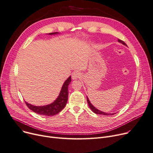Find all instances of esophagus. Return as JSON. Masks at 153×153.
Segmentation results:
<instances>
[{
  "mask_svg": "<svg viewBox=\"0 0 153 153\" xmlns=\"http://www.w3.org/2000/svg\"><path fill=\"white\" fill-rule=\"evenodd\" d=\"M80 76H81V74L79 72H78V71H75V72H74L72 74V79L74 80L77 79L79 77H80Z\"/></svg>",
  "mask_w": 153,
  "mask_h": 153,
  "instance_id": "esophagus-1",
  "label": "esophagus"
}]
</instances>
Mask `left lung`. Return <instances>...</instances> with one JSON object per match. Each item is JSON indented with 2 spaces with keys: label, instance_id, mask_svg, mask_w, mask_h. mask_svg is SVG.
I'll use <instances>...</instances> for the list:
<instances>
[{
  "label": "left lung",
  "instance_id": "left-lung-1",
  "mask_svg": "<svg viewBox=\"0 0 153 153\" xmlns=\"http://www.w3.org/2000/svg\"><path fill=\"white\" fill-rule=\"evenodd\" d=\"M118 42H120V43H122L123 44H124V45H127L126 44L124 41H123V40H122L118 39ZM87 102H88V106H89L90 108L91 109V111H92L94 113L98 114H103V115H105V116H109V115H113L114 114H108V113L107 114L106 113H104V112H103V111H101L100 110H98V109H97L95 107H94L92 105H91V103L90 102V101H89V100H88L87 97Z\"/></svg>",
  "mask_w": 153,
  "mask_h": 153
}]
</instances>
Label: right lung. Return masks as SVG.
Masks as SVG:
<instances>
[{
  "instance_id": "obj_1",
  "label": "right lung",
  "mask_w": 153,
  "mask_h": 153,
  "mask_svg": "<svg viewBox=\"0 0 153 153\" xmlns=\"http://www.w3.org/2000/svg\"><path fill=\"white\" fill-rule=\"evenodd\" d=\"M57 33H49V34L52 35ZM71 82V77L70 76L65 82L62 86V90L60 91L58 97L53 103L45 106H36L30 105L25 101L26 105L30 110H32L34 113L40 115L50 116L57 114L65 107L66 105L68 99V85Z\"/></svg>"
}]
</instances>
